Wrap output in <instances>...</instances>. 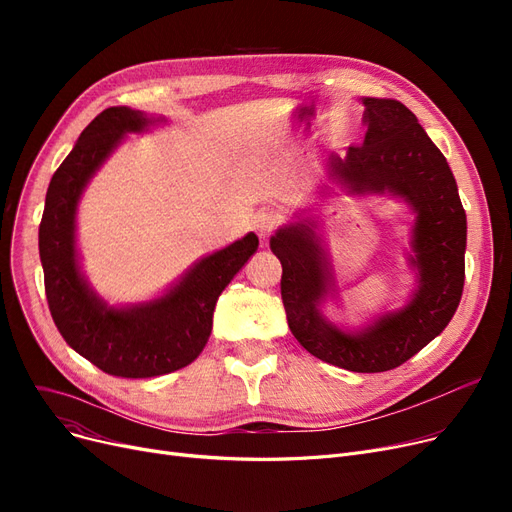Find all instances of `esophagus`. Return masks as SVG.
Instances as JSON below:
<instances>
[{"mask_svg": "<svg viewBox=\"0 0 512 512\" xmlns=\"http://www.w3.org/2000/svg\"><path fill=\"white\" fill-rule=\"evenodd\" d=\"M251 224H253L255 232L259 234L261 240L270 238L274 234V230L278 228V220H276V215H272V213H257Z\"/></svg>", "mask_w": 512, "mask_h": 512, "instance_id": "1", "label": "esophagus"}]
</instances>
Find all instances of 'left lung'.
Listing matches in <instances>:
<instances>
[{"instance_id": "1", "label": "left lung", "mask_w": 512, "mask_h": 512, "mask_svg": "<svg viewBox=\"0 0 512 512\" xmlns=\"http://www.w3.org/2000/svg\"><path fill=\"white\" fill-rule=\"evenodd\" d=\"M363 145L344 159L332 157L334 176L353 191H390L417 211L413 230L419 290L411 303L375 321L361 334H344L319 315L326 270L313 224L278 230L270 247L282 263L280 292L288 328L303 348L330 365L380 373L417 355L452 319L465 284L467 215L442 151L427 137L415 114L394 99L365 97Z\"/></svg>"}]
</instances>
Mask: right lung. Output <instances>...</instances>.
<instances>
[{"label": "right lung", "mask_w": 512, "mask_h": 512, "mask_svg": "<svg viewBox=\"0 0 512 512\" xmlns=\"http://www.w3.org/2000/svg\"><path fill=\"white\" fill-rule=\"evenodd\" d=\"M141 112L107 107L83 132L53 174L39 224L45 297L62 338L78 355L118 378H155L193 363L205 348L215 301L259 238L251 232L201 259L166 297L132 309H107L80 278L74 215L80 193L124 132L149 124Z\"/></svg>", "instance_id": "add662e5"}]
</instances>
